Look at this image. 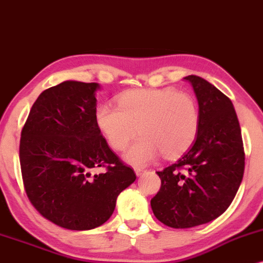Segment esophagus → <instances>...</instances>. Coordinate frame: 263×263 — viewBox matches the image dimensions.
I'll use <instances>...</instances> for the list:
<instances>
[{
  "label": "esophagus",
  "mask_w": 263,
  "mask_h": 263,
  "mask_svg": "<svg viewBox=\"0 0 263 263\" xmlns=\"http://www.w3.org/2000/svg\"><path fill=\"white\" fill-rule=\"evenodd\" d=\"M134 171H135V174H137L138 176H140L141 174H143V173H145V170H144V169H141V167H135Z\"/></svg>",
  "instance_id": "obj_1"
}]
</instances>
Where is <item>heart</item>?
<instances>
[{"label":"heart","instance_id":"1","mask_svg":"<svg viewBox=\"0 0 263 263\" xmlns=\"http://www.w3.org/2000/svg\"><path fill=\"white\" fill-rule=\"evenodd\" d=\"M96 122L114 150H124L133 138L124 158L140 167L154 161L163 153L176 158L196 140L200 129L199 104L191 94L174 88L135 89L122 94L118 105H99Z\"/></svg>","mask_w":263,"mask_h":263}]
</instances>
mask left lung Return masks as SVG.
Masks as SVG:
<instances>
[{
  "label": "left lung",
  "mask_w": 263,
  "mask_h": 263,
  "mask_svg": "<svg viewBox=\"0 0 263 263\" xmlns=\"http://www.w3.org/2000/svg\"><path fill=\"white\" fill-rule=\"evenodd\" d=\"M185 79L199 103V134L182 158L156 171L161 186L150 201L156 219L174 229L199 226L222 215L245 170L241 128L232 102L201 77Z\"/></svg>",
  "instance_id": "1"
}]
</instances>
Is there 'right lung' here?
I'll list each match as a JSON object with an SVG mask.
<instances>
[{
	"instance_id": "right-lung-1",
	"label": "right lung",
	"mask_w": 263,
	"mask_h": 263,
	"mask_svg": "<svg viewBox=\"0 0 263 263\" xmlns=\"http://www.w3.org/2000/svg\"><path fill=\"white\" fill-rule=\"evenodd\" d=\"M98 83L66 81L40 94L23 125L20 163L36 210L68 230L109 220L117 197L137 179L109 147L96 122ZM98 167L106 171L95 173Z\"/></svg>"
}]
</instances>
